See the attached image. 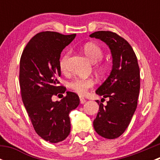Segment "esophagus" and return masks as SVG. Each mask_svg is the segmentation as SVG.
I'll use <instances>...</instances> for the list:
<instances>
[{"mask_svg":"<svg viewBox=\"0 0 160 160\" xmlns=\"http://www.w3.org/2000/svg\"><path fill=\"white\" fill-rule=\"evenodd\" d=\"M80 104H84V103L86 102V100H85L83 98H82V97H80Z\"/></svg>","mask_w":160,"mask_h":160,"instance_id":"1","label":"esophagus"}]
</instances>
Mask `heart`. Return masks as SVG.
Returning <instances> with one entry per match:
<instances>
[{"instance_id": "heart-1", "label": "heart", "mask_w": 160, "mask_h": 160, "mask_svg": "<svg viewBox=\"0 0 160 160\" xmlns=\"http://www.w3.org/2000/svg\"><path fill=\"white\" fill-rule=\"evenodd\" d=\"M83 52L92 62H97L96 69L101 73H104L108 70L107 64L101 62V60L104 57V52L98 45L95 43H87L83 46ZM70 52H66L59 60V67L61 70H67V59ZM94 81L90 78H75L69 82L68 87L72 91L80 95H84L90 88H93Z\"/></svg>"}]
</instances>
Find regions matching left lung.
I'll return each mask as SVG.
<instances>
[{"mask_svg": "<svg viewBox=\"0 0 160 160\" xmlns=\"http://www.w3.org/2000/svg\"><path fill=\"white\" fill-rule=\"evenodd\" d=\"M109 46L112 55L110 76L96 90L97 94L108 98L107 105L99 101V111L93 121L98 135L108 139L125 132L137 108L140 90V71L136 55L129 43L114 32L98 31L90 35Z\"/></svg>", "mask_w": 160, "mask_h": 160, "instance_id": "8db88e82", "label": "left lung"}]
</instances>
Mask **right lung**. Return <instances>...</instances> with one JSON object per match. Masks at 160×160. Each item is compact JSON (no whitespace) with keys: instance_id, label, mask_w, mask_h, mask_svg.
<instances>
[{"instance_id":"right-lung-1","label":"right lung","mask_w":160,"mask_h":160,"mask_svg":"<svg viewBox=\"0 0 160 160\" xmlns=\"http://www.w3.org/2000/svg\"><path fill=\"white\" fill-rule=\"evenodd\" d=\"M76 34L62 35L55 32L36 34L23 50L20 59L19 83L25 109L36 133L46 141H63L70 132V111L77 108L80 98L67 91L60 101L52 97L64 93L59 86V58L62 49L74 39Z\"/></svg>"}]
</instances>
